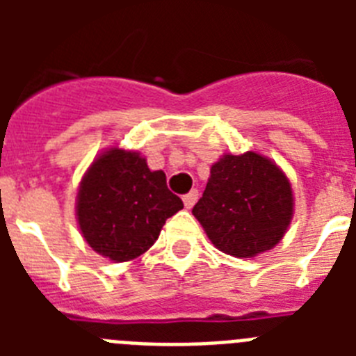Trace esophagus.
<instances>
[{"label":"esophagus","instance_id":"34e87169","mask_svg":"<svg viewBox=\"0 0 356 356\" xmlns=\"http://www.w3.org/2000/svg\"><path fill=\"white\" fill-rule=\"evenodd\" d=\"M197 196H200V193H197L196 188H193L191 193L185 194V196H184V205H185V209H193L194 203H196V201H197Z\"/></svg>","mask_w":356,"mask_h":356}]
</instances>
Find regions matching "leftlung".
<instances>
[{"mask_svg": "<svg viewBox=\"0 0 356 356\" xmlns=\"http://www.w3.org/2000/svg\"><path fill=\"white\" fill-rule=\"evenodd\" d=\"M193 213L217 250L251 259L284 237L292 217V188L266 156L253 151L225 155L210 169Z\"/></svg>", "mask_w": 356, "mask_h": 356, "instance_id": "left-lung-1", "label": "left lung"}]
</instances>
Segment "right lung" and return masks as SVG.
<instances>
[{
  "instance_id": "right-lung-1",
  "label": "right lung",
  "mask_w": 356,
  "mask_h": 356,
  "mask_svg": "<svg viewBox=\"0 0 356 356\" xmlns=\"http://www.w3.org/2000/svg\"><path fill=\"white\" fill-rule=\"evenodd\" d=\"M184 203L162 171L139 153L114 147L94 160L78 191V222L89 246L115 262L137 259Z\"/></svg>"
}]
</instances>
